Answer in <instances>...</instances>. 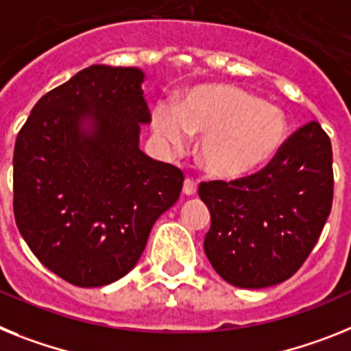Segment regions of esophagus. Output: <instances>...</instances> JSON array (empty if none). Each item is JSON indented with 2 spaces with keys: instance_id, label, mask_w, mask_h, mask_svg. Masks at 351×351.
Here are the masks:
<instances>
[{
  "instance_id": "obj_1",
  "label": "esophagus",
  "mask_w": 351,
  "mask_h": 351,
  "mask_svg": "<svg viewBox=\"0 0 351 351\" xmlns=\"http://www.w3.org/2000/svg\"><path fill=\"white\" fill-rule=\"evenodd\" d=\"M182 193H184L185 196H194V194L197 193L196 182H194V180H191V178H185L184 189H182Z\"/></svg>"
}]
</instances>
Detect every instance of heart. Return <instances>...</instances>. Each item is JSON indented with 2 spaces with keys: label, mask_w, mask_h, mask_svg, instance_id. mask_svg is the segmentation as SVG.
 <instances>
[{
  "label": "heart",
  "mask_w": 351,
  "mask_h": 351,
  "mask_svg": "<svg viewBox=\"0 0 351 351\" xmlns=\"http://www.w3.org/2000/svg\"><path fill=\"white\" fill-rule=\"evenodd\" d=\"M155 138L167 150H182L189 136H201L196 154L215 178H242L279 152L288 136L281 108L261 102L231 84H203L189 91L178 111L158 106L152 114Z\"/></svg>",
  "instance_id": "b5f03b06"
}]
</instances>
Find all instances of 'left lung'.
Instances as JSON below:
<instances>
[{
    "label": "left lung",
    "mask_w": 351,
    "mask_h": 351,
    "mask_svg": "<svg viewBox=\"0 0 351 351\" xmlns=\"http://www.w3.org/2000/svg\"><path fill=\"white\" fill-rule=\"evenodd\" d=\"M332 145L318 121L288 138L261 169L233 182L199 185L210 210L205 254L239 288L286 281L302 267L332 208Z\"/></svg>",
    "instance_id": "1"
}]
</instances>
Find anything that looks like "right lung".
<instances>
[{"label":"right lung","mask_w":351,"mask_h":351,"mask_svg":"<svg viewBox=\"0 0 351 351\" xmlns=\"http://www.w3.org/2000/svg\"><path fill=\"white\" fill-rule=\"evenodd\" d=\"M136 66L91 65L45 93L14 148V215L51 272L81 288L129 274L184 173L139 148L150 109Z\"/></svg>","instance_id":"obj_1"}]
</instances>
